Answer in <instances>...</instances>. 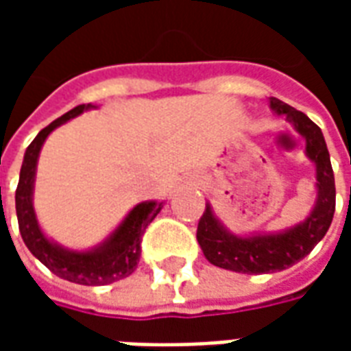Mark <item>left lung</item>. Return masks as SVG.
Returning <instances> with one entry per match:
<instances>
[{
  "label": "left lung",
  "instance_id": "obj_1",
  "mask_svg": "<svg viewBox=\"0 0 351 351\" xmlns=\"http://www.w3.org/2000/svg\"><path fill=\"white\" fill-rule=\"evenodd\" d=\"M269 107L274 114L286 116L293 130L304 138V154L316 167V201L310 214L291 228L274 233L237 235L214 214L210 203L197 226V243L205 258L220 269L243 274H269L284 271L314 250L331 226L335 214V175L331 158L322 130L284 101L271 97Z\"/></svg>",
  "mask_w": 351,
  "mask_h": 351
}]
</instances>
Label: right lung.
I'll return each mask as SVG.
<instances>
[{"label": "right lung", "instance_id": "1", "mask_svg": "<svg viewBox=\"0 0 351 351\" xmlns=\"http://www.w3.org/2000/svg\"><path fill=\"white\" fill-rule=\"evenodd\" d=\"M90 108H95V105L92 103L79 105L37 133V137L32 141V145L27 146L24 154L14 201H16L20 235L24 239V244L47 269H50L60 278L69 280L75 284L105 286L130 276L137 269L143 233L148 228V223L160 214L165 203L143 201L135 205L103 243L95 244L88 250L65 248L56 241H52L49 235H45L34 208V188L39 154L52 131Z\"/></svg>", "mask_w": 351, "mask_h": 351}]
</instances>
